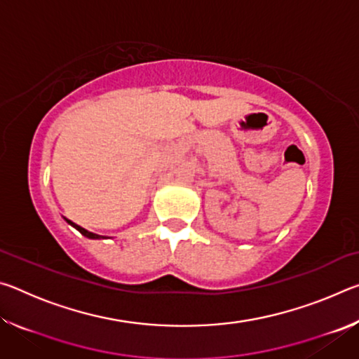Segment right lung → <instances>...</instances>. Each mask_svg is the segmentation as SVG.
I'll return each mask as SVG.
<instances>
[{
  "instance_id": "right-lung-1",
  "label": "right lung",
  "mask_w": 359,
  "mask_h": 359,
  "mask_svg": "<svg viewBox=\"0 0 359 359\" xmlns=\"http://www.w3.org/2000/svg\"><path fill=\"white\" fill-rule=\"evenodd\" d=\"M66 222H68L69 224H72V226H74L77 231H81V233L85 236V238H90V239H98V238H101V236H98V234H93V233H90V231L83 229L82 226H79V224H76V223H72V222H69V220H66Z\"/></svg>"
}]
</instances>
